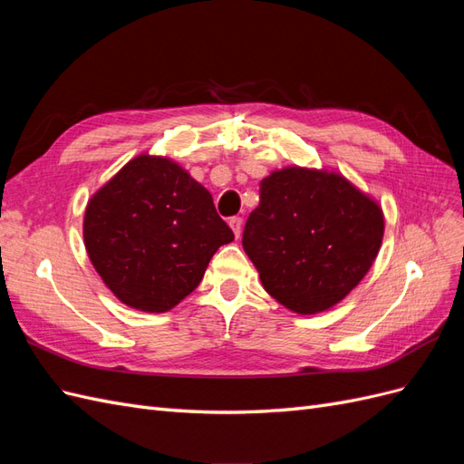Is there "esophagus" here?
Segmentation results:
<instances>
[{
	"label": "esophagus",
	"instance_id": "obj_1",
	"mask_svg": "<svg viewBox=\"0 0 464 464\" xmlns=\"http://www.w3.org/2000/svg\"><path fill=\"white\" fill-rule=\"evenodd\" d=\"M228 224H230V228H232V232H234V236H236V237H240V234H242V224H244V220H242L240 217H232V218L228 220Z\"/></svg>",
	"mask_w": 464,
	"mask_h": 464
}]
</instances>
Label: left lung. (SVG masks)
<instances>
[{
  "label": "left lung",
  "mask_w": 464,
  "mask_h": 464,
  "mask_svg": "<svg viewBox=\"0 0 464 464\" xmlns=\"http://www.w3.org/2000/svg\"><path fill=\"white\" fill-rule=\"evenodd\" d=\"M382 237V208L343 176L285 168L261 181L242 244L276 302L317 314L366 276Z\"/></svg>",
  "instance_id": "left-lung-1"
}]
</instances>
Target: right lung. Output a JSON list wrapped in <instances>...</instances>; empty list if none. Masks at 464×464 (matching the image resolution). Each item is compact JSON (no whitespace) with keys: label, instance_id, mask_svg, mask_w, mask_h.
Instances as JSON below:
<instances>
[{"label":"right lung","instance_id":"add662e5","mask_svg":"<svg viewBox=\"0 0 464 464\" xmlns=\"http://www.w3.org/2000/svg\"><path fill=\"white\" fill-rule=\"evenodd\" d=\"M85 247L96 273L135 310L166 312L198 288L234 240L210 193L168 159L141 154L91 199Z\"/></svg>","mask_w":464,"mask_h":464}]
</instances>
